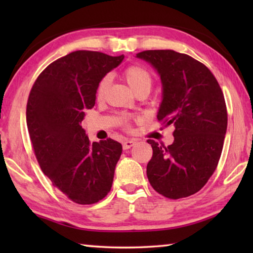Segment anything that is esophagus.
Wrapping results in <instances>:
<instances>
[{
	"label": "esophagus",
	"instance_id": "1",
	"mask_svg": "<svg viewBox=\"0 0 253 253\" xmlns=\"http://www.w3.org/2000/svg\"><path fill=\"white\" fill-rule=\"evenodd\" d=\"M135 140H132V139H127V140H125V142L123 143V148L124 149H128V148H130L131 146H134L135 145Z\"/></svg>",
	"mask_w": 253,
	"mask_h": 253
}]
</instances>
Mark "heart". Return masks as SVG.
Masks as SVG:
<instances>
[{"label":"heart","instance_id":"1","mask_svg":"<svg viewBox=\"0 0 253 253\" xmlns=\"http://www.w3.org/2000/svg\"><path fill=\"white\" fill-rule=\"evenodd\" d=\"M124 77H125L128 84H129L135 91L143 87H147L151 89L152 81H153L152 76L146 68H144L143 66H139V65L129 66L128 68H126L125 71H124ZM109 83H110L109 76H105L104 78L99 81V84L97 85V90H96V96L98 99H101V98L105 96V92L107 90V88H108ZM124 124L127 125V122H124Z\"/></svg>","mask_w":253,"mask_h":253}]
</instances>
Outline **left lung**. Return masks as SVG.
Instances as JSON below:
<instances>
[{
  "label": "left lung",
  "mask_w": 253,
  "mask_h": 253,
  "mask_svg": "<svg viewBox=\"0 0 253 253\" xmlns=\"http://www.w3.org/2000/svg\"><path fill=\"white\" fill-rule=\"evenodd\" d=\"M137 58L161 76L163 100L157 119L173 125L168 147L153 139L147 177L157 193L177 200L195 194L215 170L228 126L223 92L207 66L173 50H146Z\"/></svg>",
  "instance_id": "left-lung-1"
}]
</instances>
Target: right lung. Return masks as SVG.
<instances>
[{"mask_svg": "<svg viewBox=\"0 0 253 253\" xmlns=\"http://www.w3.org/2000/svg\"><path fill=\"white\" fill-rule=\"evenodd\" d=\"M123 60V54L74 51L50 63L30 91L27 125L37 161L75 203L99 202L111 188L122 144L111 138L91 144L80 124L95 106L99 81Z\"/></svg>", "mask_w": 253, "mask_h": 253, "instance_id": "1", "label": "right lung"}]
</instances>
